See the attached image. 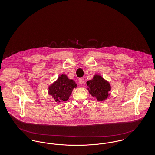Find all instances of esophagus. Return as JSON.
I'll return each instance as SVG.
<instances>
[{
  "label": "esophagus",
  "mask_w": 155,
  "mask_h": 155,
  "mask_svg": "<svg viewBox=\"0 0 155 155\" xmlns=\"http://www.w3.org/2000/svg\"><path fill=\"white\" fill-rule=\"evenodd\" d=\"M78 82H79V84H80V85H82V84H83V80H82V78H79V80H78Z\"/></svg>",
  "instance_id": "1"
}]
</instances>
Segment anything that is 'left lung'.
<instances>
[{
    "instance_id": "1",
    "label": "left lung",
    "mask_w": 155,
    "mask_h": 155,
    "mask_svg": "<svg viewBox=\"0 0 155 155\" xmlns=\"http://www.w3.org/2000/svg\"><path fill=\"white\" fill-rule=\"evenodd\" d=\"M87 85L89 93L97 101H104L110 95V84L101 75L95 74L92 80L87 82Z\"/></svg>"
}]
</instances>
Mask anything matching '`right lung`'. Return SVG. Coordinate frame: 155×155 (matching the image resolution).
I'll return each instance as SVG.
<instances>
[{
	"label": "right lung",
	"mask_w": 155,
	"mask_h": 155,
	"mask_svg": "<svg viewBox=\"0 0 155 155\" xmlns=\"http://www.w3.org/2000/svg\"><path fill=\"white\" fill-rule=\"evenodd\" d=\"M77 87V85L73 80L69 79L66 74H61L56 81L49 86L48 94L57 103L65 102L69 99L73 89Z\"/></svg>",
	"instance_id": "add662e5"
}]
</instances>
